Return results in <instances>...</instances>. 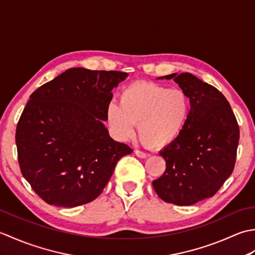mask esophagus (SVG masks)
I'll return each mask as SVG.
<instances>
[{
  "label": "esophagus",
  "mask_w": 255,
  "mask_h": 255,
  "mask_svg": "<svg viewBox=\"0 0 255 255\" xmlns=\"http://www.w3.org/2000/svg\"><path fill=\"white\" fill-rule=\"evenodd\" d=\"M134 154H136L138 158H141V159L147 158V153H144V152H142V151H139V150L134 151Z\"/></svg>",
  "instance_id": "1"
}]
</instances>
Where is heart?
I'll return each instance as SVG.
<instances>
[{"instance_id":"b5f03b06","label":"heart","mask_w":255,"mask_h":255,"mask_svg":"<svg viewBox=\"0 0 255 255\" xmlns=\"http://www.w3.org/2000/svg\"><path fill=\"white\" fill-rule=\"evenodd\" d=\"M189 100L181 90H170L153 82L132 83L125 89L119 104L107 106L106 118L118 140L134 133L153 149L171 144L182 133L189 116Z\"/></svg>"}]
</instances>
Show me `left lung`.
I'll list each match as a JSON object with an SVG mask.
<instances>
[{
  "instance_id": "left-lung-1",
  "label": "left lung",
  "mask_w": 255,
  "mask_h": 255,
  "mask_svg": "<svg viewBox=\"0 0 255 255\" xmlns=\"http://www.w3.org/2000/svg\"><path fill=\"white\" fill-rule=\"evenodd\" d=\"M187 95L191 111L182 133L160 151L166 163L152 182L158 196L178 206L213 197L234 171L239 126L229 102L220 92L191 73H172Z\"/></svg>"
}]
</instances>
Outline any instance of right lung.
<instances>
[{
  "label": "right lung",
  "mask_w": 255,
  "mask_h": 255,
  "mask_svg": "<svg viewBox=\"0 0 255 255\" xmlns=\"http://www.w3.org/2000/svg\"><path fill=\"white\" fill-rule=\"evenodd\" d=\"M128 77L72 68L29 96L16 127L21 174L47 204L77 207L94 200L118 160L130 154L104 122L112 90Z\"/></svg>",
  "instance_id": "1"
}]
</instances>
